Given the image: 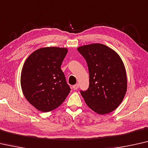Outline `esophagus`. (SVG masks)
Segmentation results:
<instances>
[{"mask_svg":"<svg viewBox=\"0 0 148 148\" xmlns=\"http://www.w3.org/2000/svg\"><path fill=\"white\" fill-rule=\"evenodd\" d=\"M72 88H73L74 90H78V88H79V84H76L74 85L73 86H72Z\"/></svg>","mask_w":148,"mask_h":148,"instance_id":"34e87169","label":"esophagus"}]
</instances>
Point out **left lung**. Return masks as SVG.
Instances as JSON below:
<instances>
[{"label":"left lung","mask_w":148,"mask_h":148,"mask_svg":"<svg viewBox=\"0 0 148 148\" xmlns=\"http://www.w3.org/2000/svg\"><path fill=\"white\" fill-rule=\"evenodd\" d=\"M87 62L90 85L81 95L87 106L96 113L104 115L115 110L127 91V76L118 53L100 43L77 48Z\"/></svg>","instance_id":"obj_1"}]
</instances>
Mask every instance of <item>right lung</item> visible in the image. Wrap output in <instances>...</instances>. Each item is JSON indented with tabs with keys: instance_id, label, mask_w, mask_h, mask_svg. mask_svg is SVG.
Here are the masks:
<instances>
[{
	"instance_id": "add662e5",
	"label": "right lung",
	"mask_w": 148,
	"mask_h": 148,
	"mask_svg": "<svg viewBox=\"0 0 148 148\" xmlns=\"http://www.w3.org/2000/svg\"><path fill=\"white\" fill-rule=\"evenodd\" d=\"M68 48L45 47L35 50L24 63L21 85L26 100L35 108L47 112L66 100L70 88L61 70Z\"/></svg>"
}]
</instances>
